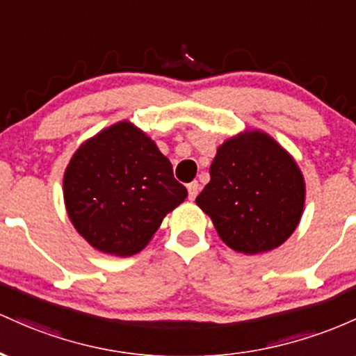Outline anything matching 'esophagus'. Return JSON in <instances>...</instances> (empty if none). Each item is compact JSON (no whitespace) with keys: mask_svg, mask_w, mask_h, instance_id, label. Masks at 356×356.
<instances>
[{"mask_svg":"<svg viewBox=\"0 0 356 356\" xmlns=\"http://www.w3.org/2000/svg\"><path fill=\"white\" fill-rule=\"evenodd\" d=\"M186 188H188V198H190V200L197 198V195H198V191H200L198 181H191V183H188V185H186Z\"/></svg>","mask_w":356,"mask_h":356,"instance_id":"34e87169","label":"esophagus"}]
</instances>
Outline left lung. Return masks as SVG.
<instances>
[{"instance_id":"1","label":"left lung","mask_w":356,"mask_h":356,"mask_svg":"<svg viewBox=\"0 0 356 356\" xmlns=\"http://www.w3.org/2000/svg\"><path fill=\"white\" fill-rule=\"evenodd\" d=\"M306 183L289 151L261 129H245L217 147L210 181L197 205L223 243L245 255L277 249L305 211Z\"/></svg>"}]
</instances>
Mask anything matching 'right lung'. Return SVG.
Wrapping results in <instances>:
<instances>
[{"label": "right lung", "mask_w": 356, "mask_h": 356, "mask_svg": "<svg viewBox=\"0 0 356 356\" xmlns=\"http://www.w3.org/2000/svg\"><path fill=\"white\" fill-rule=\"evenodd\" d=\"M186 197L170 159L131 121L86 139L63 173V202L74 229L95 250L115 257L141 252Z\"/></svg>", "instance_id": "1"}]
</instances>
